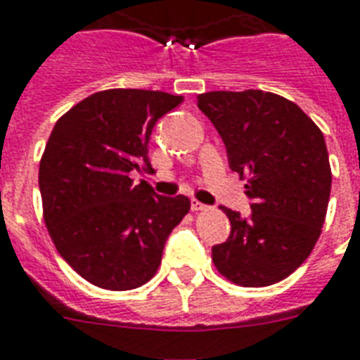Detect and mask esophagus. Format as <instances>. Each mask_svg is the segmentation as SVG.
Returning a JSON list of instances; mask_svg holds the SVG:
<instances>
[{
  "label": "esophagus",
  "mask_w": 360,
  "mask_h": 360,
  "mask_svg": "<svg viewBox=\"0 0 360 360\" xmlns=\"http://www.w3.org/2000/svg\"><path fill=\"white\" fill-rule=\"evenodd\" d=\"M191 210H193V212H204V210H208V206L202 202H198V200H191Z\"/></svg>",
  "instance_id": "34e87169"
}]
</instances>
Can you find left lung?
I'll return each mask as SVG.
<instances>
[{
  "mask_svg": "<svg viewBox=\"0 0 360 360\" xmlns=\"http://www.w3.org/2000/svg\"><path fill=\"white\" fill-rule=\"evenodd\" d=\"M197 105L252 200L247 217L223 208L232 229L212 260L240 286L278 283L309 258L326 223L333 174L323 134L297 103L264 91H212Z\"/></svg>",
  "mask_w": 360,
  "mask_h": 360,
  "instance_id": "1",
  "label": "left lung"
}]
</instances>
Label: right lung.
Returning a JSON list of instances; mask_svg holds the SVG:
<instances>
[{"label":"right lung","mask_w":360,"mask_h":360,"mask_svg":"<svg viewBox=\"0 0 360 360\" xmlns=\"http://www.w3.org/2000/svg\"><path fill=\"white\" fill-rule=\"evenodd\" d=\"M182 100L162 91H100L66 111L46 143L39 169L44 223L68 266L98 288L148 283L167 238L189 212L188 197H162L131 178L152 171V128Z\"/></svg>","instance_id":"1"}]
</instances>
